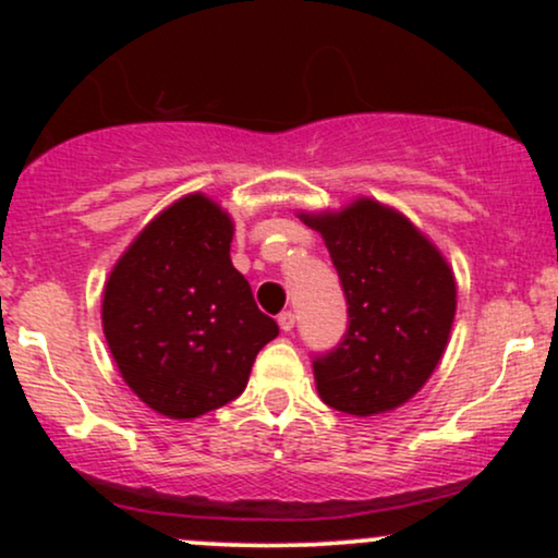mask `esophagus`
Wrapping results in <instances>:
<instances>
[{
    "label": "esophagus",
    "instance_id": "34e87169",
    "mask_svg": "<svg viewBox=\"0 0 558 558\" xmlns=\"http://www.w3.org/2000/svg\"><path fill=\"white\" fill-rule=\"evenodd\" d=\"M278 325H280V330H283V332H291L293 325H296V315H293L291 310L280 312V315H278Z\"/></svg>",
    "mask_w": 558,
    "mask_h": 558
}]
</instances>
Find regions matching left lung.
Listing matches in <instances>:
<instances>
[{"mask_svg":"<svg viewBox=\"0 0 558 558\" xmlns=\"http://www.w3.org/2000/svg\"><path fill=\"white\" fill-rule=\"evenodd\" d=\"M304 222L323 233L349 315L341 341L312 356L319 396L356 417L401 407L451 332L457 283L446 259L407 217L369 198Z\"/></svg>","mask_w":558,"mask_h":558,"instance_id":"8db88e82","label":"left lung"}]
</instances>
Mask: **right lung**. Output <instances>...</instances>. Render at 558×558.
Segmentation results:
<instances>
[{
	"instance_id": "1",
	"label": "right lung",
	"mask_w": 558,
	"mask_h": 558,
	"mask_svg": "<svg viewBox=\"0 0 558 558\" xmlns=\"http://www.w3.org/2000/svg\"><path fill=\"white\" fill-rule=\"evenodd\" d=\"M233 222L194 194L155 217L114 265L101 323L120 375L165 417L191 420L246 388L278 323L230 262Z\"/></svg>"
}]
</instances>
